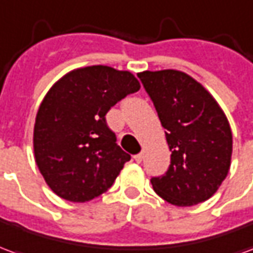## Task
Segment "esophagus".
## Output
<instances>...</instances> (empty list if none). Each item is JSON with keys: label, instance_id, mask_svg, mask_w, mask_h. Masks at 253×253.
Wrapping results in <instances>:
<instances>
[{"label": "esophagus", "instance_id": "1", "mask_svg": "<svg viewBox=\"0 0 253 253\" xmlns=\"http://www.w3.org/2000/svg\"><path fill=\"white\" fill-rule=\"evenodd\" d=\"M142 159H143V154H142V153L135 154V156H134V160H135V161H137L138 164H139V163H141V161H142Z\"/></svg>", "mask_w": 253, "mask_h": 253}]
</instances>
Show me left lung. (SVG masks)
I'll use <instances>...</instances> for the list:
<instances>
[{"instance_id": "obj_1", "label": "left lung", "mask_w": 253, "mask_h": 253, "mask_svg": "<svg viewBox=\"0 0 253 253\" xmlns=\"http://www.w3.org/2000/svg\"><path fill=\"white\" fill-rule=\"evenodd\" d=\"M138 77L153 100L172 152L168 172L150 180L153 190L173 206L207 201L230 169L233 138L225 112L187 73L146 70Z\"/></svg>"}]
</instances>
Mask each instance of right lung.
Instances as JSON below:
<instances>
[{"mask_svg": "<svg viewBox=\"0 0 253 253\" xmlns=\"http://www.w3.org/2000/svg\"><path fill=\"white\" fill-rule=\"evenodd\" d=\"M141 84L132 73L93 65L70 70L48 89L34 127V154L47 186L84 203L108 190L130 154L116 145L105 115Z\"/></svg>", "mask_w": 253, "mask_h": 253, "instance_id": "obj_1", "label": "right lung"}]
</instances>
